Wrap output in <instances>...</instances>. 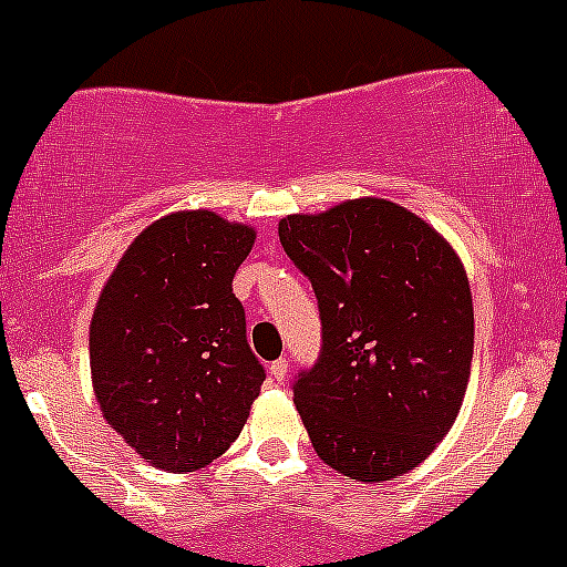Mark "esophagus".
Masks as SVG:
<instances>
[{
    "mask_svg": "<svg viewBox=\"0 0 567 567\" xmlns=\"http://www.w3.org/2000/svg\"><path fill=\"white\" fill-rule=\"evenodd\" d=\"M268 373H271L274 382L282 384L285 377H288V360H285V357H279V360H274L271 365H268Z\"/></svg>",
    "mask_w": 567,
    "mask_h": 567,
    "instance_id": "34e87169",
    "label": "esophagus"
}]
</instances>
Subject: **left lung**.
<instances>
[{
    "label": "left lung",
    "mask_w": 567,
    "mask_h": 567,
    "mask_svg": "<svg viewBox=\"0 0 567 567\" xmlns=\"http://www.w3.org/2000/svg\"><path fill=\"white\" fill-rule=\"evenodd\" d=\"M310 279L321 354L293 382L318 457L357 482H388L449 435L471 377L474 305L441 233L388 199H351L279 221Z\"/></svg>",
    "instance_id": "left-lung-1"
}]
</instances>
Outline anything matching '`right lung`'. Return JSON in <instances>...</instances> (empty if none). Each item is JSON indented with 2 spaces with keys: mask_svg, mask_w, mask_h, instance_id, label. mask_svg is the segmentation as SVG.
I'll return each instance as SVG.
<instances>
[{
  "mask_svg": "<svg viewBox=\"0 0 567 567\" xmlns=\"http://www.w3.org/2000/svg\"><path fill=\"white\" fill-rule=\"evenodd\" d=\"M255 229L210 210L163 216L110 274L91 318L93 393L155 468L196 471L244 430L266 368L246 340L233 277Z\"/></svg>",
  "mask_w": 567,
  "mask_h": 567,
  "instance_id": "add662e5",
  "label": "right lung"
}]
</instances>
